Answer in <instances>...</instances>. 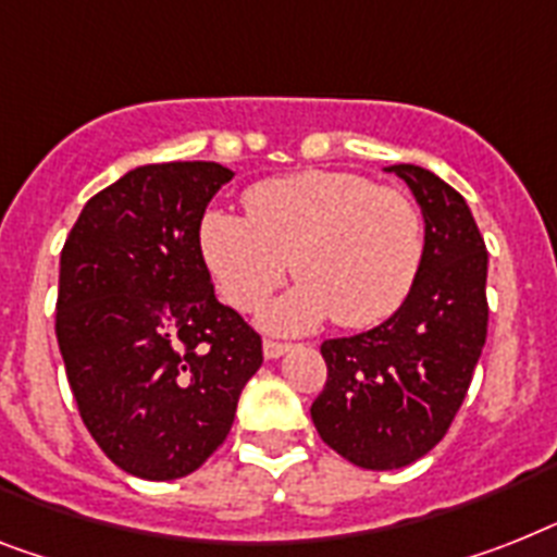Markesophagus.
<instances>
[{
	"label": "esophagus",
	"mask_w": 557,
	"mask_h": 557,
	"mask_svg": "<svg viewBox=\"0 0 557 557\" xmlns=\"http://www.w3.org/2000/svg\"><path fill=\"white\" fill-rule=\"evenodd\" d=\"M289 350H293V344L273 342V338H268V342H264V358H282V356H287Z\"/></svg>",
	"instance_id": "obj_1"
}]
</instances>
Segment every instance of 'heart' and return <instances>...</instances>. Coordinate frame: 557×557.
Here are the masks:
<instances>
[{
	"instance_id": "obj_1",
	"label": "heart",
	"mask_w": 557,
	"mask_h": 557,
	"mask_svg": "<svg viewBox=\"0 0 557 557\" xmlns=\"http://www.w3.org/2000/svg\"><path fill=\"white\" fill-rule=\"evenodd\" d=\"M247 215L210 210L199 252L230 307L250 312L289 275L301 278L264 310L282 333L333 319L375 327L401 310L424 264V219L401 190L356 173L305 170L245 193Z\"/></svg>"
}]
</instances>
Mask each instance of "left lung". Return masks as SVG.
I'll return each mask as SVG.
<instances>
[{
  "label": "left lung",
  "instance_id": "obj_1",
  "mask_svg": "<svg viewBox=\"0 0 557 557\" xmlns=\"http://www.w3.org/2000/svg\"><path fill=\"white\" fill-rule=\"evenodd\" d=\"M424 215V264L384 324L321 344L327 384L310 416L321 441L364 470H398L447 435L486 342V247L458 190L393 164Z\"/></svg>",
  "mask_w": 557,
  "mask_h": 557
}]
</instances>
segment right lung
<instances>
[{
	"instance_id": "obj_1",
	"label": "right lung",
	"mask_w": 557,
	"mask_h": 557,
	"mask_svg": "<svg viewBox=\"0 0 557 557\" xmlns=\"http://www.w3.org/2000/svg\"><path fill=\"white\" fill-rule=\"evenodd\" d=\"M233 170L141 164L96 193L59 261L57 338L87 433L147 481L222 447L261 335L213 293L199 224Z\"/></svg>"
}]
</instances>
